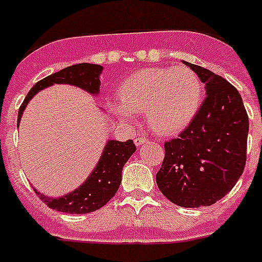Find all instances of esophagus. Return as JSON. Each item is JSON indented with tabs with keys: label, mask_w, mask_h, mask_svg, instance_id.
Listing matches in <instances>:
<instances>
[{
	"label": "esophagus",
	"mask_w": 262,
	"mask_h": 262,
	"mask_svg": "<svg viewBox=\"0 0 262 262\" xmlns=\"http://www.w3.org/2000/svg\"><path fill=\"white\" fill-rule=\"evenodd\" d=\"M145 142H148V138L142 137V136H140V137H136L135 138V144L137 146L142 145V144H145Z\"/></svg>",
	"instance_id": "obj_1"
}]
</instances>
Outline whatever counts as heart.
<instances>
[{
	"label": "heart",
	"mask_w": 262,
	"mask_h": 262,
	"mask_svg": "<svg viewBox=\"0 0 262 262\" xmlns=\"http://www.w3.org/2000/svg\"><path fill=\"white\" fill-rule=\"evenodd\" d=\"M122 103L113 112L130 122L135 112L146 110V121L163 136L175 135L190 124L202 101V83L188 67L145 69L132 74L120 87Z\"/></svg>",
	"instance_id": "b5f03b06"
}]
</instances>
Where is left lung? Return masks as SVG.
<instances>
[{
  "label": "left lung",
  "mask_w": 262,
  "mask_h": 262,
  "mask_svg": "<svg viewBox=\"0 0 262 262\" xmlns=\"http://www.w3.org/2000/svg\"><path fill=\"white\" fill-rule=\"evenodd\" d=\"M206 84V98L178 138L164 144L159 190L182 207L211 206L235 186L246 164L249 118L231 83L184 61Z\"/></svg>",
  "instance_id": "obj_1"
}]
</instances>
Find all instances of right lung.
Returning <instances> with one entry per match:
<instances>
[{
    "label": "right lung",
    "mask_w": 262,
    "mask_h": 262,
    "mask_svg": "<svg viewBox=\"0 0 262 262\" xmlns=\"http://www.w3.org/2000/svg\"><path fill=\"white\" fill-rule=\"evenodd\" d=\"M103 67L90 63H79V64L70 66L67 69L55 72L52 75L47 76L44 79L39 80L31 91L25 97L24 102L21 103L18 109L17 122L20 124L21 116L27 107L28 102L35 97L40 90L50 87L52 84H72V86L83 89L90 94L97 95L99 93V75ZM136 145L132 140L127 141H116L109 140L102 152V156L95 165L94 171L83 183L72 192L63 195L60 198H48L42 195L39 191L33 188L36 195H39L44 203L52 210H57L67 214H87L93 212L116 195L117 190L120 188L121 179H122V168L129 157L135 153Z\"/></svg>",
    "instance_id": "right-lung-1"
}]
</instances>
